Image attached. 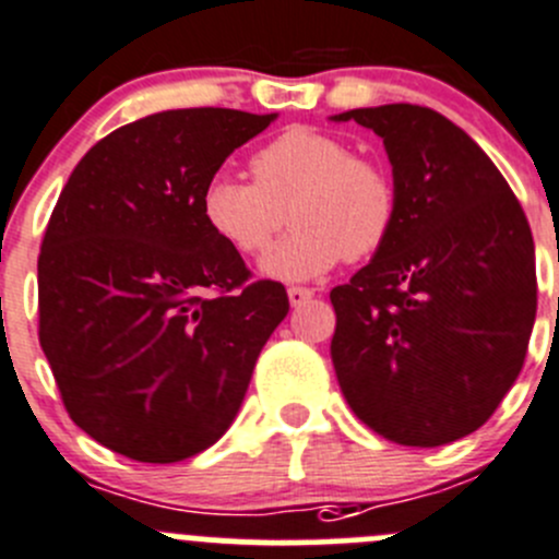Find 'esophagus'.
<instances>
[{
    "mask_svg": "<svg viewBox=\"0 0 559 559\" xmlns=\"http://www.w3.org/2000/svg\"><path fill=\"white\" fill-rule=\"evenodd\" d=\"M286 295H289V302L292 306H302V302H308L313 297V292L311 289H306V286H289V289H286Z\"/></svg>",
    "mask_w": 559,
    "mask_h": 559,
    "instance_id": "esophagus-1",
    "label": "esophagus"
}]
</instances>
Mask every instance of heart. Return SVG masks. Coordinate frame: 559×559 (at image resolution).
I'll list each match as a JSON object with an SVG mask.
<instances>
[{
    "mask_svg": "<svg viewBox=\"0 0 559 559\" xmlns=\"http://www.w3.org/2000/svg\"><path fill=\"white\" fill-rule=\"evenodd\" d=\"M251 171L253 182L229 171L210 177L202 188V218L237 253L257 257L267 251L289 210L295 231L262 262L273 278L308 281L344 257H371L399 218L393 175L322 130H284L253 155Z\"/></svg>",
    "mask_w": 559,
    "mask_h": 559,
    "instance_id": "obj_1",
    "label": "heart"
}]
</instances>
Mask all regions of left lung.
<instances>
[{
    "instance_id": "left-lung-1",
    "label": "left lung",
    "mask_w": 559,
    "mask_h": 559,
    "mask_svg": "<svg viewBox=\"0 0 559 559\" xmlns=\"http://www.w3.org/2000/svg\"><path fill=\"white\" fill-rule=\"evenodd\" d=\"M333 119L382 139L399 188L388 242L330 292L341 393L384 440L448 445L495 415L524 366L533 231L500 169L442 114L390 103Z\"/></svg>"
}]
</instances>
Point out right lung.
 Returning <instances> with one entry per match:
<instances>
[{
	"instance_id": "obj_1",
	"label": "right lung",
	"mask_w": 559,
	"mask_h": 559,
	"mask_svg": "<svg viewBox=\"0 0 559 559\" xmlns=\"http://www.w3.org/2000/svg\"><path fill=\"white\" fill-rule=\"evenodd\" d=\"M278 114L177 108L95 144L59 193L37 259L40 346L64 409L108 451L171 464L235 420L289 313L275 281L202 218V188Z\"/></svg>"
}]
</instances>
